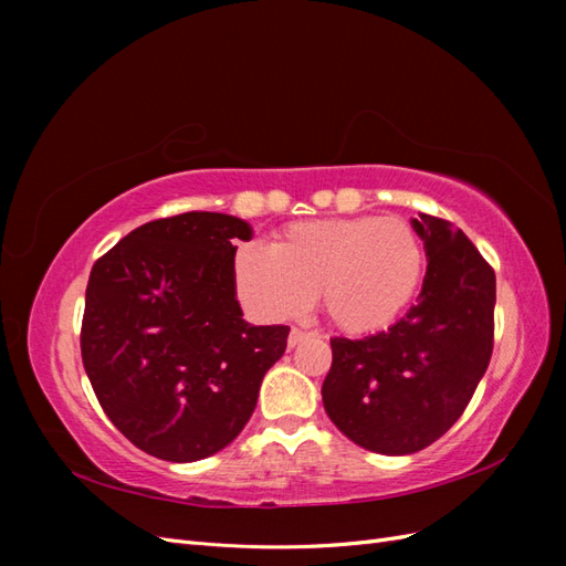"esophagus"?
I'll list each match as a JSON object with an SVG mask.
<instances>
[{
	"mask_svg": "<svg viewBox=\"0 0 566 566\" xmlns=\"http://www.w3.org/2000/svg\"><path fill=\"white\" fill-rule=\"evenodd\" d=\"M304 337H310V333H304L300 328H293V331H290V335H287V345L290 347H297Z\"/></svg>",
	"mask_w": 566,
	"mask_h": 566,
	"instance_id": "1",
	"label": "esophagus"
}]
</instances>
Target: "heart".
Here are the masks:
<instances>
[{"mask_svg":"<svg viewBox=\"0 0 566 566\" xmlns=\"http://www.w3.org/2000/svg\"><path fill=\"white\" fill-rule=\"evenodd\" d=\"M424 248L401 217L297 221L269 248L245 243L233 256L235 293L266 321L302 316L318 295L339 331H382L413 302Z\"/></svg>","mask_w":566,"mask_h":566,"instance_id":"heart-1","label":"heart"}]
</instances>
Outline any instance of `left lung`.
Returning a JSON list of instances; mask_svg holds the SVG:
<instances>
[{"label": "left lung", "instance_id": "1", "mask_svg": "<svg viewBox=\"0 0 566 566\" xmlns=\"http://www.w3.org/2000/svg\"><path fill=\"white\" fill-rule=\"evenodd\" d=\"M424 243L418 304L387 331L333 337L325 413L358 447L408 455L447 434L468 408L493 352L495 273L451 221H410Z\"/></svg>", "mask_w": 566, "mask_h": 566}]
</instances>
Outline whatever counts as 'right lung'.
Instances as JSON below:
<instances>
[{
    "label": "right lung",
    "instance_id": "add662e5",
    "mask_svg": "<svg viewBox=\"0 0 566 566\" xmlns=\"http://www.w3.org/2000/svg\"><path fill=\"white\" fill-rule=\"evenodd\" d=\"M235 238L248 221L184 212L134 229L96 260L82 364L111 422L136 449L202 460L241 434L287 325H252L235 300Z\"/></svg>",
    "mask_w": 566,
    "mask_h": 566
}]
</instances>
